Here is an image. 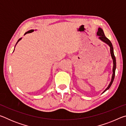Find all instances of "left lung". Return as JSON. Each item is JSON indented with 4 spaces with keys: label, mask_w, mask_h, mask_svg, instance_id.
Listing matches in <instances>:
<instances>
[{
    "label": "left lung",
    "mask_w": 126,
    "mask_h": 126,
    "mask_svg": "<svg viewBox=\"0 0 126 126\" xmlns=\"http://www.w3.org/2000/svg\"><path fill=\"white\" fill-rule=\"evenodd\" d=\"M97 35L98 36V39L99 40H101V41H102L103 42H104V43H106L107 44V45L110 47V55H111V58L112 59L113 61V68H112V78H111V80L110 83L109 85H108V87H107L106 89L104 90L102 93H103L104 92L108 90L109 89L111 85L112 84L113 82L114 79V76H115V71H116V57L114 56V51H113V47L112 44V43L110 42V40L107 38L105 35H104V32L103 31L101 28H98V32L97 33Z\"/></svg>",
    "instance_id": "8db88e82"
}]
</instances>
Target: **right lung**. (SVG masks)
Here are the masks:
<instances>
[{
  "instance_id": "add662e5",
  "label": "right lung",
  "mask_w": 126,
  "mask_h": 126,
  "mask_svg": "<svg viewBox=\"0 0 126 126\" xmlns=\"http://www.w3.org/2000/svg\"><path fill=\"white\" fill-rule=\"evenodd\" d=\"M37 31V30H35V31H34V29H31V30H30V31H28V32H27L24 34V35H25V34H27V33H32V32H33L34 31ZM22 38H20V39L18 40V42H16V46H15V47H16V45L17 44V43H18L19 42L21 39H22ZM15 47H14V49H15ZM14 50H13V52H14Z\"/></svg>"
}]
</instances>
